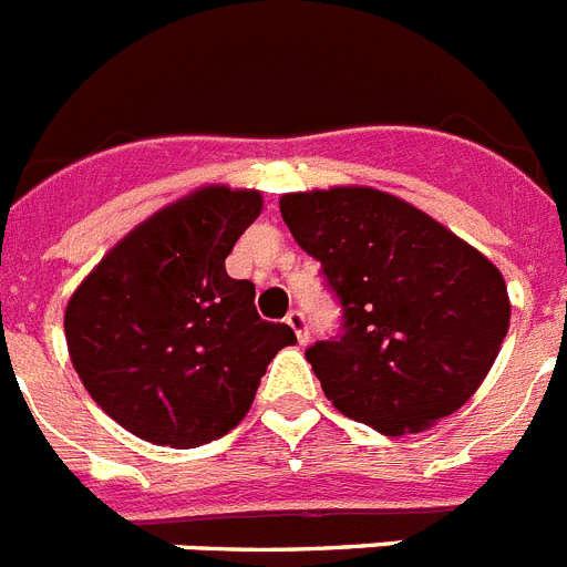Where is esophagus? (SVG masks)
<instances>
[{"label":"esophagus","mask_w":567,"mask_h":567,"mask_svg":"<svg viewBox=\"0 0 567 567\" xmlns=\"http://www.w3.org/2000/svg\"><path fill=\"white\" fill-rule=\"evenodd\" d=\"M287 323L295 329V334H298V343L307 346L309 343V327H307V318H303V312L292 309V312L287 315Z\"/></svg>","instance_id":"34e87169"}]
</instances>
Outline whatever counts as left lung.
<instances>
[{
	"label": "left lung",
	"mask_w": 567,
	"mask_h": 567,
	"mask_svg": "<svg viewBox=\"0 0 567 567\" xmlns=\"http://www.w3.org/2000/svg\"><path fill=\"white\" fill-rule=\"evenodd\" d=\"M280 215L343 307V334L307 349L334 409L389 437L457 412L508 334L503 272L374 187L287 193Z\"/></svg>",
	"instance_id": "8db88e82"
}]
</instances>
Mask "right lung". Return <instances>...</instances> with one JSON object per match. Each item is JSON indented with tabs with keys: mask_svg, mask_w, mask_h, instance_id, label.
Returning <instances> with one entry per match:
<instances>
[{
	"mask_svg": "<svg viewBox=\"0 0 567 567\" xmlns=\"http://www.w3.org/2000/svg\"><path fill=\"white\" fill-rule=\"evenodd\" d=\"M260 209L258 189H193L130 229L68 300L73 369L135 437L173 449L221 437L247 417L269 360L295 343L224 267Z\"/></svg>",
	"mask_w": 567,
	"mask_h": 567,
	"instance_id": "add662e5",
	"label": "right lung"
}]
</instances>
